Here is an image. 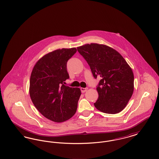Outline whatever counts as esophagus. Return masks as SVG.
<instances>
[{
    "instance_id": "esophagus-1",
    "label": "esophagus",
    "mask_w": 159,
    "mask_h": 159,
    "mask_svg": "<svg viewBox=\"0 0 159 159\" xmlns=\"http://www.w3.org/2000/svg\"><path fill=\"white\" fill-rule=\"evenodd\" d=\"M80 90H81V92H82V93H84V92H85L86 91L88 90V88H80Z\"/></svg>"
}]
</instances>
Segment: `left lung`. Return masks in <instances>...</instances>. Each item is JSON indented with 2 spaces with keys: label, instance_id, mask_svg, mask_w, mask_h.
Returning <instances> with one entry per match:
<instances>
[{
  "label": "left lung",
  "instance_id": "8db88e82",
  "mask_svg": "<svg viewBox=\"0 0 159 159\" xmlns=\"http://www.w3.org/2000/svg\"><path fill=\"white\" fill-rule=\"evenodd\" d=\"M77 49L89 64L94 78L101 79L97 86L99 97L95 107L105 113L120 112L134 88V73L127 62L117 51L104 45L86 44Z\"/></svg>",
  "mask_w": 159,
  "mask_h": 159
}]
</instances>
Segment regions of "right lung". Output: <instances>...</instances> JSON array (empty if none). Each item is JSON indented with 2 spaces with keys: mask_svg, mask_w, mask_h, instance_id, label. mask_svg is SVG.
Listing matches in <instances>:
<instances>
[{
  "mask_svg": "<svg viewBox=\"0 0 159 159\" xmlns=\"http://www.w3.org/2000/svg\"><path fill=\"white\" fill-rule=\"evenodd\" d=\"M76 51L75 48H62L47 53L31 74V99L40 113L55 122L66 121L76 113L80 89L64 84L69 79L67 61Z\"/></svg>",
  "mask_w": 159,
  "mask_h": 159,
  "instance_id": "obj_1",
  "label": "right lung"
}]
</instances>
